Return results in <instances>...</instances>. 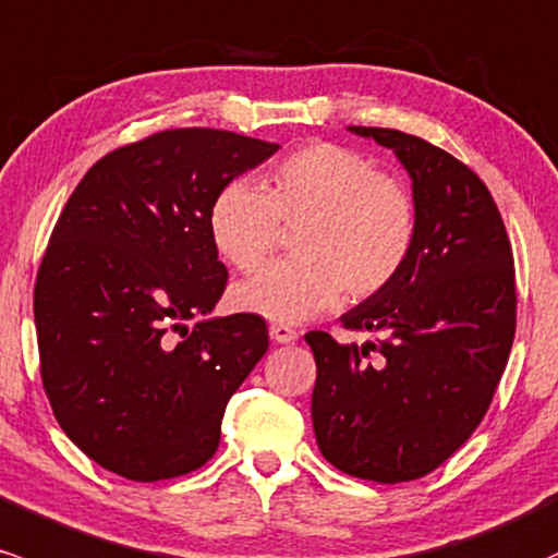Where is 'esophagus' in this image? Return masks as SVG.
Returning a JSON list of instances; mask_svg holds the SVG:
<instances>
[{
	"mask_svg": "<svg viewBox=\"0 0 558 558\" xmlns=\"http://www.w3.org/2000/svg\"><path fill=\"white\" fill-rule=\"evenodd\" d=\"M269 336H272L278 344H291V341L299 339L296 330H293L291 326H283V323H275V326H269Z\"/></svg>",
	"mask_w": 558,
	"mask_h": 558,
	"instance_id": "1",
	"label": "esophagus"
}]
</instances>
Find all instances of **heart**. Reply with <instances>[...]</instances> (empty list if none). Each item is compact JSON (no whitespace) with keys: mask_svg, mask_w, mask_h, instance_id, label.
Masks as SVG:
<instances>
[{"mask_svg":"<svg viewBox=\"0 0 558 558\" xmlns=\"http://www.w3.org/2000/svg\"><path fill=\"white\" fill-rule=\"evenodd\" d=\"M280 225L293 228L296 256L235 286L232 307L269 323H302L349 299L384 291L408 265L415 243L413 195L363 153L312 143L269 171L265 187L232 180L214 195L209 235L241 272L265 265Z\"/></svg>","mask_w":558,"mask_h":558,"instance_id":"obj_1","label":"heart"}]
</instances>
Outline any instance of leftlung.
I'll return each mask as SVG.
<instances>
[{"instance_id": "obj_1", "label": "left lung", "mask_w": 558, "mask_h": 558, "mask_svg": "<svg viewBox=\"0 0 558 558\" xmlns=\"http://www.w3.org/2000/svg\"><path fill=\"white\" fill-rule=\"evenodd\" d=\"M395 150L413 182L415 243L384 291L341 315L376 344H339L323 330L312 426L323 458L360 480L410 482L461 448L485 418L517 330L506 225L466 163L413 134L349 126Z\"/></svg>"}]
</instances>
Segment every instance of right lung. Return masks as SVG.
<instances>
[{"label":"right lung","mask_w":558,"mask_h":558,"mask_svg":"<svg viewBox=\"0 0 558 558\" xmlns=\"http://www.w3.org/2000/svg\"><path fill=\"white\" fill-rule=\"evenodd\" d=\"M278 148L198 126L158 132L102 156L71 193L34 320L54 418L102 469L156 482L217 452L225 408L269 336L246 312L209 317L228 283L209 206Z\"/></svg>","instance_id":"add662e5"}]
</instances>
